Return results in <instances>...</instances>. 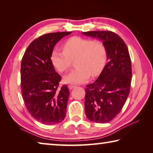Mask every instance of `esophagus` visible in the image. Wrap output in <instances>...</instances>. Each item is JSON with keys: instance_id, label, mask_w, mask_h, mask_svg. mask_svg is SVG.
<instances>
[{"instance_id": "34e87169", "label": "esophagus", "mask_w": 153, "mask_h": 153, "mask_svg": "<svg viewBox=\"0 0 153 153\" xmlns=\"http://www.w3.org/2000/svg\"><path fill=\"white\" fill-rule=\"evenodd\" d=\"M76 86H74V85H69V86H68L69 89H70V90L74 89V88H76Z\"/></svg>"}]
</instances>
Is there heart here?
Listing matches in <instances>:
<instances>
[{
	"label": "heart",
	"instance_id": "obj_1",
	"mask_svg": "<svg viewBox=\"0 0 153 153\" xmlns=\"http://www.w3.org/2000/svg\"><path fill=\"white\" fill-rule=\"evenodd\" d=\"M63 51L54 49L51 61L59 71L65 72L74 60L77 67L64 77L68 84H81L92 76H97L105 66L107 51L102 42L79 36L69 38L63 45Z\"/></svg>",
	"mask_w": 153,
	"mask_h": 153
}]
</instances>
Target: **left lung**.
I'll list each match as a JSON object with an SVG mask.
<instances>
[{"mask_svg":"<svg viewBox=\"0 0 153 153\" xmlns=\"http://www.w3.org/2000/svg\"><path fill=\"white\" fill-rule=\"evenodd\" d=\"M82 33L102 41L108 60L97 79L86 85L85 113L91 121L108 123L120 113L129 93L132 74L128 49L122 38L111 31Z\"/></svg>","mask_w":153,"mask_h":153,"instance_id":"left-lung-1","label":"left lung"}]
</instances>
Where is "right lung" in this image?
<instances>
[{"mask_svg": "<svg viewBox=\"0 0 153 153\" xmlns=\"http://www.w3.org/2000/svg\"><path fill=\"white\" fill-rule=\"evenodd\" d=\"M71 32L49 33L36 38L25 51L21 64L23 99L30 115L46 125L61 122L66 115L69 96L51 61L56 43Z\"/></svg>", "mask_w": 153, "mask_h": 153, "instance_id": "obj_1", "label": "right lung"}]
</instances>
